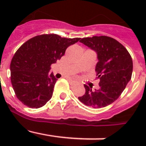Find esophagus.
I'll return each mask as SVG.
<instances>
[{"label":"esophagus","mask_w":146,"mask_h":146,"mask_svg":"<svg viewBox=\"0 0 146 146\" xmlns=\"http://www.w3.org/2000/svg\"><path fill=\"white\" fill-rule=\"evenodd\" d=\"M69 83L70 84V86H76L77 85V82H75V81L72 80H69Z\"/></svg>","instance_id":"34e87169"}]
</instances>
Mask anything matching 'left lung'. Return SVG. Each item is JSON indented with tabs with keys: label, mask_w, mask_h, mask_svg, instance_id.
<instances>
[{
	"label": "left lung",
	"mask_w": 146,
	"mask_h": 146,
	"mask_svg": "<svg viewBox=\"0 0 146 146\" xmlns=\"http://www.w3.org/2000/svg\"><path fill=\"white\" fill-rule=\"evenodd\" d=\"M97 52L96 66L99 89L92 90L84 85L86 93L78 97L80 101L93 108H102L114 102L131 80L133 63L124 46L107 36L86 37L80 41Z\"/></svg>",
	"instance_id": "8db88e82"
}]
</instances>
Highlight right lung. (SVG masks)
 Instances as JSON below:
<instances>
[{
  "mask_svg": "<svg viewBox=\"0 0 146 146\" xmlns=\"http://www.w3.org/2000/svg\"><path fill=\"white\" fill-rule=\"evenodd\" d=\"M80 39L52 33L38 35L17 50L10 64L11 82L17 98L23 104L36 109L51 99L57 79L49 73L50 66L60 60L67 47Z\"/></svg>",
  "mask_w": 146,
  "mask_h": 146,
  "instance_id": "obj_1",
  "label": "right lung"
}]
</instances>
